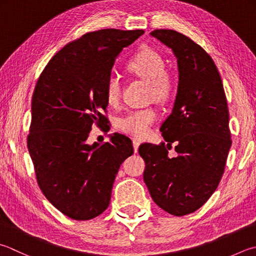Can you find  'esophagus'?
Here are the masks:
<instances>
[{"instance_id":"obj_1","label":"esophagus","mask_w":256,"mask_h":256,"mask_svg":"<svg viewBox=\"0 0 256 256\" xmlns=\"http://www.w3.org/2000/svg\"><path fill=\"white\" fill-rule=\"evenodd\" d=\"M132 144H134V152H137L139 146H140V140H138V139H134V140H132Z\"/></svg>"}]
</instances>
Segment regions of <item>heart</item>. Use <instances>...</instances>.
<instances>
[{"label":"heart","instance_id":"heart-1","mask_svg":"<svg viewBox=\"0 0 256 256\" xmlns=\"http://www.w3.org/2000/svg\"><path fill=\"white\" fill-rule=\"evenodd\" d=\"M126 69L130 74L149 84V96L157 101L170 99L174 90L172 76L165 71V61L159 53L149 48L138 51L128 61ZM122 84L118 76L112 74L106 84V98L109 104L116 106L120 100ZM157 112L154 108H144L129 112L119 119L118 126L130 136L146 137L156 122Z\"/></svg>","mask_w":256,"mask_h":256}]
</instances>
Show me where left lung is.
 Here are the masks:
<instances>
[{"label":"left lung","instance_id":"obj_1","mask_svg":"<svg viewBox=\"0 0 256 256\" xmlns=\"http://www.w3.org/2000/svg\"><path fill=\"white\" fill-rule=\"evenodd\" d=\"M150 36L176 56L178 86L172 114L160 127L167 144L139 146L146 162L144 182L160 208L182 216L203 206L223 176L232 144L228 101L218 70L203 48L174 30ZM172 142L178 156L170 158Z\"/></svg>","mask_w":256,"mask_h":256}]
</instances>
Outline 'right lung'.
Masks as SVG:
<instances>
[{"mask_svg":"<svg viewBox=\"0 0 256 256\" xmlns=\"http://www.w3.org/2000/svg\"><path fill=\"white\" fill-rule=\"evenodd\" d=\"M144 34L117 28L86 33L49 61L32 97L28 149L46 200L76 220L109 206L114 178L132 142L114 132L104 144L86 142L94 124L108 122L106 84L119 53Z\"/></svg>","mask_w":256,"mask_h":256,"instance_id":"add662e5","label":"right lung"}]
</instances>
